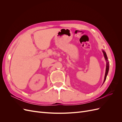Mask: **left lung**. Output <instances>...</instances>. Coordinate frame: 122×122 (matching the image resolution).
I'll return each instance as SVG.
<instances>
[{"mask_svg": "<svg viewBox=\"0 0 122 122\" xmlns=\"http://www.w3.org/2000/svg\"><path fill=\"white\" fill-rule=\"evenodd\" d=\"M103 52L104 53V57L105 58V60L107 61L106 62V72H105V77H104V82H103V83L105 82V81L106 80V77L107 75V74L108 72V70H109V62H108V60H107L108 58L107 56V55L105 53V52H104V51H103Z\"/></svg>", "mask_w": 122, "mask_h": 122, "instance_id": "1", "label": "left lung"}]
</instances>
